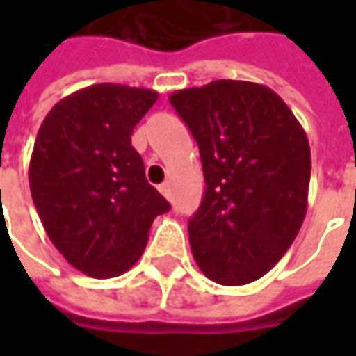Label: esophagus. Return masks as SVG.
<instances>
[{
  "label": "esophagus",
  "instance_id": "esophagus-1",
  "mask_svg": "<svg viewBox=\"0 0 356 356\" xmlns=\"http://www.w3.org/2000/svg\"><path fill=\"white\" fill-rule=\"evenodd\" d=\"M158 188H160V193H162L165 198H170V185H168V183H163V185H160Z\"/></svg>",
  "mask_w": 356,
  "mask_h": 356
}]
</instances>
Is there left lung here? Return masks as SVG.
Here are the masks:
<instances>
[{"label": "left lung", "mask_w": 356, "mask_h": 356, "mask_svg": "<svg viewBox=\"0 0 356 356\" xmlns=\"http://www.w3.org/2000/svg\"><path fill=\"white\" fill-rule=\"evenodd\" d=\"M198 143L206 193L188 219L204 275L242 286L275 267L307 213L311 148L288 104L267 86L217 80L170 95Z\"/></svg>", "instance_id": "1"}]
</instances>
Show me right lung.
Wrapping results in <instances>:
<instances>
[{
  "instance_id": "add662e5",
  "label": "right lung",
  "mask_w": 356,
  "mask_h": 356,
  "mask_svg": "<svg viewBox=\"0 0 356 356\" xmlns=\"http://www.w3.org/2000/svg\"><path fill=\"white\" fill-rule=\"evenodd\" d=\"M156 101L150 89L97 83L60 99L38 131L32 200L53 246L83 275H124L152 221L170 211L131 147L133 127Z\"/></svg>"
}]
</instances>
